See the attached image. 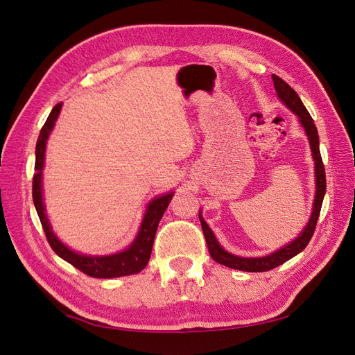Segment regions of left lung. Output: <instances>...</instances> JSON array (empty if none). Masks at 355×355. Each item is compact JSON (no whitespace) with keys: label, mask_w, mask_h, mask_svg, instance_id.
<instances>
[{"label":"left lung","mask_w":355,"mask_h":355,"mask_svg":"<svg viewBox=\"0 0 355 355\" xmlns=\"http://www.w3.org/2000/svg\"><path fill=\"white\" fill-rule=\"evenodd\" d=\"M272 81H274V87H275L278 99H280L295 115H297L299 123L304 127V130L308 136L311 153H313V159H314L315 197H314V204H313V213H311V218H309L308 223L305 225L302 232H300L295 240L283 245L282 249H278L270 254L261 256V257H244V256L232 254V253L225 250L223 247L219 244V241L216 240V237H214V234L210 230L209 225L206 223V220L202 219V214L200 210L198 218L201 222L202 234H204V237H206L209 253L213 257V261H216L218 263L225 265L228 268H232V270H240V271H247V272H263V271L274 270V268H277L278 265L287 262L288 259H292L293 256L302 252L308 245L311 237H313V234L315 231V225H317V220L320 216L321 204H323V198L326 194V171H324V166H323V159H321V155H320L318 132H317V127L314 124V120L311 118L302 101L299 99L297 93L292 87H290L286 81H283L280 77H277V75H272Z\"/></svg>","instance_id":"obj_1"}]
</instances>
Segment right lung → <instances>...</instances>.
Listing matches in <instances>:
<instances>
[{
	"instance_id": "right-lung-1",
	"label": "right lung",
	"mask_w": 355,
	"mask_h": 355,
	"mask_svg": "<svg viewBox=\"0 0 355 355\" xmlns=\"http://www.w3.org/2000/svg\"><path fill=\"white\" fill-rule=\"evenodd\" d=\"M60 110H62V103H58L55 108L51 110L46 124L41 128L37 146H35L37 173L34 175V182H32V198H34L35 209L38 213V218L41 220L42 230L46 232L47 241L51 245V249L55 250V253L59 257H62L63 261L69 262L81 272L94 278H115V277H124V275L141 272L149 262V257H151L158 223L161 218H163V214L168 207V202L171 197H173L175 192H167V194L158 196L148 202L141 228H139L136 239L130 245L127 247V249L118 253L105 254V256L84 254L69 249V247L67 244H63L58 239V235L53 232L50 220L47 219V214H46L44 198H42V168H44L47 139L53 130V127L56 124Z\"/></svg>"
}]
</instances>
